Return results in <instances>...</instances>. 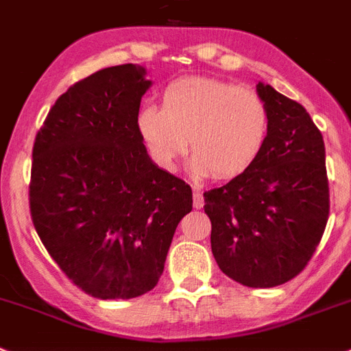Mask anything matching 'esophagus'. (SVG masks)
<instances>
[{
    "mask_svg": "<svg viewBox=\"0 0 351 351\" xmlns=\"http://www.w3.org/2000/svg\"><path fill=\"white\" fill-rule=\"evenodd\" d=\"M202 206H204V197H202L199 190H193V208L200 209Z\"/></svg>",
    "mask_w": 351,
    "mask_h": 351,
    "instance_id": "1",
    "label": "esophagus"
}]
</instances>
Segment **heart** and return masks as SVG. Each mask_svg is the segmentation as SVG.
Returning <instances> with one entry per match:
<instances>
[{"mask_svg":"<svg viewBox=\"0 0 351 351\" xmlns=\"http://www.w3.org/2000/svg\"><path fill=\"white\" fill-rule=\"evenodd\" d=\"M136 131L160 169H178L190 149V170L197 178L213 172L236 178L256 163L269 133V112L250 86L215 77L186 76L161 94V108L147 104L136 115Z\"/></svg>","mask_w":351,"mask_h":351,"instance_id":"b5f03b06","label":"heart"}]
</instances>
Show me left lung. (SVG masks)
<instances>
[{"mask_svg":"<svg viewBox=\"0 0 351 351\" xmlns=\"http://www.w3.org/2000/svg\"><path fill=\"white\" fill-rule=\"evenodd\" d=\"M269 133L256 163L204 193L211 250L227 277L248 287L291 280L311 261L328 220L325 143L309 113L257 83Z\"/></svg>","mask_w":351,"mask_h":351,"instance_id":"8db88e82","label":"left lung"}]
</instances>
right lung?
<instances>
[{
	"instance_id": "right-lung-1",
	"label": "right lung",
	"mask_w": 351,
	"mask_h": 351,
	"mask_svg": "<svg viewBox=\"0 0 351 351\" xmlns=\"http://www.w3.org/2000/svg\"><path fill=\"white\" fill-rule=\"evenodd\" d=\"M145 74L125 64L77 82L33 145V226L62 271L101 300L151 291L193 206L191 188L151 160L136 131Z\"/></svg>"
}]
</instances>
